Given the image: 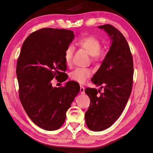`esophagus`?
<instances>
[{"label":"esophagus","mask_w":153,"mask_h":153,"mask_svg":"<svg viewBox=\"0 0 153 153\" xmlns=\"http://www.w3.org/2000/svg\"><path fill=\"white\" fill-rule=\"evenodd\" d=\"M80 92L81 94H84L85 92V89L83 85H80Z\"/></svg>","instance_id":"esophagus-1"}]
</instances>
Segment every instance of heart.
<instances>
[{
	"label": "heart",
	"mask_w": 153,
	"mask_h": 153,
	"mask_svg": "<svg viewBox=\"0 0 153 153\" xmlns=\"http://www.w3.org/2000/svg\"><path fill=\"white\" fill-rule=\"evenodd\" d=\"M77 45L91 55L92 62H99L102 60L103 53L101 50L102 43L97 37L92 35L83 36L77 42ZM74 51V47L71 45H69L64 51V58L67 66H70L71 64ZM92 74V71L89 68H77L71 72L69 78L71 81L83 84Z\"/></svg>",
	"instance_id": "obj_1"
}]
</instances>
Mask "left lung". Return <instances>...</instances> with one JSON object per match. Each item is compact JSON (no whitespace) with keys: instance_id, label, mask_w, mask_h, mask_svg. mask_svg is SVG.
<instances>
[{"instance_id":"8db88e82","label":"left lung","mask_w":153,"mask_h":153,"mask_svg":"<svg viewBox=\"0 0 153 153\" xmlns=\"http://www.w3.org/2000/svg\"><path fill=\"white\" fill-rule=\"evenodd\" d=\"M99 28L107 32L112 43L101 66L91 79L101 89L88 87L85 90L91 100L85 114V123L95 131L109 128L121 115L130 96L133 81L132 54L125 38L110 24Z\"/></svg>"}]
</instances>
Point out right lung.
Returning <instances> with one entry per match:
<instances>
[{"label": "right lung", "instance_id": "obj_1", "mask_svg": "<svg viewBox=\"0 0 153 153\" xmlns=\"http://www.w3.org/2000/svg\"><path fill=\"white\" fill-rule=\"evenodd\" d=\"M74 38L65 29L43 28L31 33L23 42L17 59L19 99L27 114L35 124L48 131L58 130L66 113L79 92L76 82L53 87L55 77L66 81L64 53Z\"/></svg>", "mask_w": 153, "mask_h": 153}]
</instances>
